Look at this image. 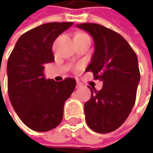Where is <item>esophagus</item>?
<instances>
[{"label": "esophagus", "instance_id": "obj_1", "mask_svg": "<svg viewBox=\"0 0 153 153\" xmlns=\"http://www.w3.org/2000/svg\"><path fill=\"white\" fill-rule=\"evenodd\" d=\"M81 86H82V83L79 82H76V88H80Z\"/></svg>", "mask_w": 153, "mask_h": 153}]
</instances>
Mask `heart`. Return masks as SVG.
I'll return each mask as SVG.
<instances>
[{
    "label": "heart",
    "mask_w": 153,
    "mask_h": 153,
    "mask_svg": "<svg viewBox=\"0 0 153 153\" xmlns=\"http://www.w3.org/2000/svg\"><path fill=\"white\" fill-rule=\"evenodd\" d=\"M76 36H87V35L84 34V33H78V34H76Z\"/></svg>",
    "instance_id": "b5f03b06"
}]
</instances>
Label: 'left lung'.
Returning a JSON list of instances; mask_svg holds the SVG:
<instances>
[{"mask_svg": "<svg viewBox=\"0 0 153 153\" xmlns=\"http://www.w3.org/2000/svg\"><path fill=\"white\" fill-rule=\"evenodd\" d=\"M94 42V53L86 71L103 82L101 90L94 88L84 104L87 124L100 134L112 132L125 122L132 111L140 82L137 55L120 34L91 23L76 25Z\"/></svg>", "mask_w": 153, "mask_h": 153, "instance_id": "8db88e82", "label": "left lung"}]
</instances>
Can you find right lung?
I'll list each match as a JSON object with an SVG mask.
<instances>
[{"instance_id":"add662e5","label":"right lung","mask_w":153,"mask_h":153,"mask_svg":"<svg viewBox=\"0 0 153 153\" xmlns=\"http://www.w3.org/2000/svg\"><path fill=\"white\" fill-rule=\"evenodd\" d=\"M72 22L48 23L23 34L7 61V89L11 104L21 121L37 132L61 123L64 105L75 89L76 80L46 79L45 65L54 61L53 43Z\"/></svg>"}]
</instances>
